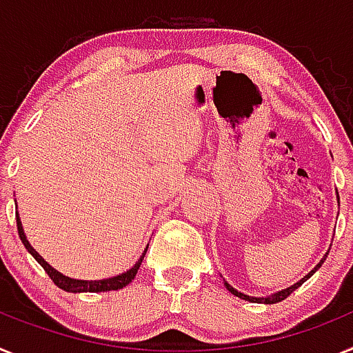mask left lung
I'll return each mask as SVG.
<instances>
[{"mask_svg": "<svg viewBox=\"0 0 353 353\" xmlns=\"http://www.w3.org/2000/svg\"><path fill=\"white\" fill-rule=\"evenodd\" d=\"M327 255H328V254H325V257L321 259V261H320V264H316V268H314V270H312L311 273H307V275L303 276V279L300 280V282H296V284H293V285H291V288H288V289H282V291H279V293H273V294H270V296H264V298H255V296H248V294H245V293H239V291H237V289H234V288H232V285L228 284V282H225V288H227L228 291H230L232 294H236L237 298H243V300H246V302H257V303H276V302H282V300H285V298H288L289 294L293 293L294 289H298V288H300V285H302L303 282H305V280L309 279V276H311L312 273H314V271L318 270V268L321 266V264H323V261H325V259H327Z\"/></svg>", "mask_w": 353, "mask_h": 353, "instance_id": "1", "label": "left lung"}]
</instances>
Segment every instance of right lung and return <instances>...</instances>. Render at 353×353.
<instances>
[{"instance_id":"right-lung-1","label":"right lung","mask_w":353,"mask_h":353,"mask_svg":"<svg viewBox=\"0 0 353 353\" xmlns=\"http://www.w3.org/2000/svg\"><path fill=\"white\" fill-rule=\"evenodd\" d=\"M16 221H17V232H19V237H21V241H23L25 248L28 250L30 254L33 255V259H35V261H37L42 268H44V271H46L48 275H50V279L55 282L57 288L64 289V291H68V293H101V291H117V289H123L125 285H128L132 280L135 279V275H137V270H139L141 263H143V259H144V255H146V250H148V248L144 250V254L141 255L139 261H137V263H135L130 270L125 271V273H121V275L112 276V279H103V280L69 279V276L62 275L60 271H57L55 268H51L50 264H48L46 261H44V259H42L41 255L35 252V250H33V246L30 245L28 239H26V236H25V230H23V225H21L19 214H16Z\"/></svg>"}]
</instances>
